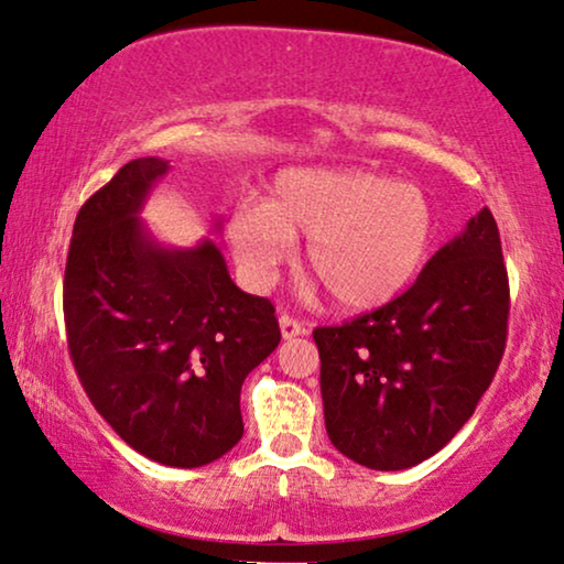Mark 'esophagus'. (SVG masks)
Returning <instances> with one entry per match:
<instances>
[{"label": "esophagus", "instance_id": "obj_1", "mask_svg": "<svg viewBox=\"0 0 564 564\" xmlns=\"http://www.w3.org/2000/svg\"><path fill=\"white\" fill-rule=\"evenodd\" d=\"M280 330H282V338H297V336L305 334L303 323L292 318V315H282V318H280Z\"/></svg>", "mask_w": 564, "mask_h": 564}]
</instances>
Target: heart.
<instances>
[{
    "instance_id": "heart-1",
    "label": "heart",
    "mask_w": 564,
    "mask_h": 564,
    "mask_svg": "<svg viewBox=\"0 0 564 564\" xmlns=\"http://www.w3.org/2000/svg\"><path fill=\"white\" fill-rule=\"evenodd\" d=\"M228 243L246 280L267 288L307 238L305 272L341 311L395 300L426 264L434 210L426 192L367 169H288L267 199L246 197L228 218Z\"/></svg>"
}]
</instances>
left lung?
<instances>
[{
  "mask_svg": "<svg viewBox=\"0 0 564 564\" xmlns=\"http://www.w3.org/2000/svg\"><path fill=\"white\" fill-rule=\"evenodd\" d=\"M508 274L482 207L403 295L313 330L330 444L361 467L408 469L465 426L506 351Z\"/></svg>",
  "mask_w": 564,
  "mask_h": 564,
  "instance_id": "1",
  "label": "left lung"
}]
</instances>
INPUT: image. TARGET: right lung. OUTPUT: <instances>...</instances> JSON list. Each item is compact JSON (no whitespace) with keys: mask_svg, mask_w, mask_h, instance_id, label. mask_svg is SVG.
<instances>
[{"mask_svg":"<svg viewBox=\"0 0 564 564\" xmlns=\"http://www.w3.org/2000/svg\"><path fill=\"white\" fill-rule=\"evenodd\" d=\"M164 159L128 161L82 205L64 276L68 354L91 405L159 465L203 467L243 436L241 384L280 344L267 297L210 238L166 249L138 218Z\"/></svg>","mask_w":564,"mask_h":564,"instance_id":"obj_1","label":"right lung"}]
</instances>
